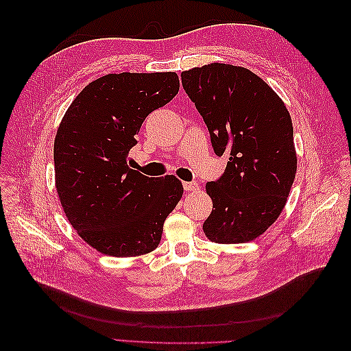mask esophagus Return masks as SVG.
Returning a JSON list of instances; mask_svg holds the SVG:
<instances>
[{
    "mask_svg": "<svg viewBox=\"0 0 351 351\" xmlns=\"http://www.w3.org/2000/svg\"><path fill=\"white\" fill-rule=\"evenodd\" d=\"M183 186H184L186 192H197V190L200 189L199 184L195 182H186V183H183Z\"/></svg>",
    "mask_w": 351,
    "mask_h": 351,
    "instance_id": "34e87169",
    "label": "esophagus"
}]
</instances>
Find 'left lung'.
<instances>
[{
    "mask_svg": "<svg viewBox=\"0 0 351 351\" xmlns=\"http://www.w3.org/2000/svg\"><path fill=\"white\" fill-rule=\"evenodd\" d=\"M189 98L210 134L226 171L206 184L212 212L204 222L210 241L247 243L267 231L290 195L297 155L289 110L253 71L222 62L182 73Z\"/></svg>",
    "mask_w": 351,
    "mask_h": 351,
    "instance_id": "obj_1",
    "label": "left lung"
}]
</instances>
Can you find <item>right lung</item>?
Wrapping results in <instances>:
<instances>
[{"mask_svg":"<svg viewBox=\"0 0 351 351\" xmlns=\"http://www.w3.org/2000/svg\"><path fill=\"white\" fill-rule=\"evenodd\" d=\"M178 89L174 71L107 74L62 117L54 141L57 195L73 228L99 253L132 258L155 250L183 196L177 177L151 178L127 165L146 117Z\"/></svg>","mask_w":351,"mask_h":351,"instance_id":"obj_1","label":"right lung"}]
</instances>
